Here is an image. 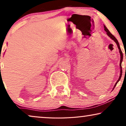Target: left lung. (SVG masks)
I'll use <instances>...</instances> for the list:
<instances>
[{"instance_id":"obj_1","label":"left lung","mask_w":126,"mask_h":126,"mask_svg":"<svg viewBox=\"0 0 126 126\" xmlns=\"http://www.w3.org/2000/svg\"><path fill=\"white\" fill-rule=\"evenodd\" d=\"M104 30L106 31V32H107V35L109 36V37L111 38L112 39H113V41H115V42H116V44H117V46H118V49L119 50V53L120 54V76L119 77V79L118 80V81H117V82H116V84H115L114 85V87H113V89L115 88V86L116 85V84L118 82H119V81L120 80V79H121V77H122V61H123V53H122V51L121 50V49H120V46H119V44L118 41V40H117V39L115 38L114 36H113L111 32H110V31L108 30V29L107 28V27L105 26H104Z\"/></svg>"}]
</instances>
